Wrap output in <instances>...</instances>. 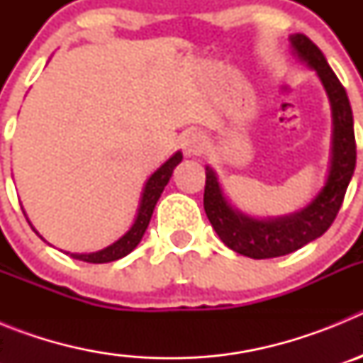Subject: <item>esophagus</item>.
I'll use <instances>...</instances> for the list:
<instances>
[{
	"label": "esophagus",
	"instance_id": "34e87169",
	"mask_svg": "<svg viewBox=\"0 0 363 363\" xmlns=\"http://www.w3.org/2000/svg\"><path fill=\"white\" fill-rule=\"evenodd\" d=\"M205 145H207V140L200 133H191L187 134V138H184V150L187 156H198L203 152Z\"/></svg>",
	"mask_w": 363,
	"mask_h": 363
}]
</instances>
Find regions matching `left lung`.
Wrapping results in <instances>:
<instances>
[{
  "instance_id": "obj_1",
  "label": "left lung",
  "mask_w": 363,
  "mask_h": 363,
  "mask_svg": "<svg viewBox=\"0 0 363 363\" xmlns=\"http://www.w3.org/2000/svg\"><path fill=\"white\" fill-rule=\"evenodd\" d=\"M294 50L322 79L333 108V158L329 176L318 196L306 209L274 220H255L233 209L223 198L216 174L205 169L203 207L220 240L238 255L255 259L277 258L298 251L322 236L338 214L357 165L352 111L344 85L327 63L322 50L303 34L291 36Z\"/></svg>"
}]
</instances>
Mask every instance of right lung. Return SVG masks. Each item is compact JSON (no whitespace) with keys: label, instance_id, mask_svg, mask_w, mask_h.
<instances>
[{"label":"right lung","instance_id":"obj_1","mask_svg":"<svg viewBox=\"0 0 363 363\" xmlns=\"http://www.w3.org/2000/svg\"><path fill=\"white\" fill-rule=\"evenodd\" d=\"M182 152H176L172 158L167 160L158 171L154 172L149 179H147L145 189H143L142 201H140V209H138V216L134 220L133 227H130L127 233L121 236L118 242H114L112 245H108L107 249L98 252H91V255H70L72 258L82 259V262H86V264H107V262H114V259H120L123 256L129 255L130 251L136 249V245L142 242L143 234H145L147 225H149L150 216H152V211L156 207V201L162 196L163 189L169 184L171 179L172 171L174 167L182 162Z\"/></svg>","mask_w":363,"mask_h":363}]
</instances>
